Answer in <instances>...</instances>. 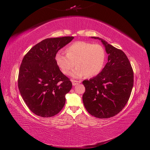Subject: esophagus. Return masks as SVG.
I'll return each mask as SVG.
<instances>
[{
  "instance_id": "obj_1",
  "label": "esophagus",
  "mask_w": 150,
  "mask_h": 150,
  "mask_svg": "<svg viewBox=\"0 0 150 150\" xmlns=\"http://www.w3.org/2000/svg\"><path fill=\"white\" fill-rule=\"evenodd\" d=\"M81 83V81H75V80H72V84L73 86H75L76 85H78Z\"/></svg>"
}]
</instances>
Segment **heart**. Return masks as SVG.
<instances>
[{"label": "heart", "mask_w": 150, "mask_h": 150, "mask_svg": "<svg viewBox=\"0 0 150 150\" xmlns=\"http://www.w3.org/2000/svg\"><path fill=\"white\" fill-rule=\"evenodd\" d=\"M66 54L57 52L55 59L57 67L63 74L67 75L75 65L76 69L71 73L75 78L98 75L105 64L106 53L102 45L98 44L78 41L69 45L65 50Z\"/></svg>", "instance_id": "1"}]
</instances>
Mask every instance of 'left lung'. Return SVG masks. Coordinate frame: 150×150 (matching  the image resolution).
<instances>
[{
    "label": "left lung",
    "mask_w": 150,
    "mask_h": 150,
    "mask_svg": "<svg viewBox=\"0 0 150 150\" xmlns=\"http://www.w3.org/2000/svg\"><path fill=\"white\" fill-rule=\"evenodd\" d=\"M105 45L108 62L96 77L83 81L85 92L84 106L96 118L112 117L122 110L128 103L134 85V72L126 54L121 50L97 37Z\"/></svg>",
    "instance_id": "obj_1"
}]
</instances>
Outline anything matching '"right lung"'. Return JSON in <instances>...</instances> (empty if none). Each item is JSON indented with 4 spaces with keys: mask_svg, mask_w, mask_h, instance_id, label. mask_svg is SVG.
Here are the masks:
<instances>
[{
    "mask_svg": "<svg viewBox=\"0 0 150 150\" xmlns=\"http://www.w3.org/2000/svg\"><path fill=\"white\" fill-rule=\"evenodd\" d=\"M73 38L45 39L32 47L22 59L18 85L25 103L35 115L52 117L64 106L65 95L71 89L72 83L57 67L55 57Z\"/></svg>",
    "mask_w": 150,
    "mask_h": 150,
    "instance_id": "add662e5",
    "label": "right lung"
}]
</instances>
